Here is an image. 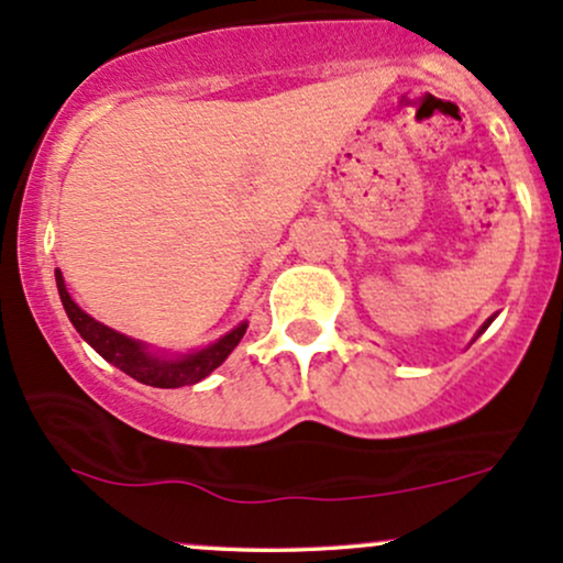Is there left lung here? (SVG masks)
Listing matches in <instances>:
<instances>
[{"instance_id": "left-lung-1", "label": "left lung", "mask_w": 563, "mask_h": 563, "mask_svg": "<svg viewBox=\"0 0 563 563\" xmlns=\"http://www.w3.org/2000/svg\"><path fill=\"white\" fill-rule=\"evenodd\" d=\"M489 322H493V318H489L487 322H484V325H482V331H487V328H489ZM482 331H479V333H482Z\"/></svg>"}]
</instances>
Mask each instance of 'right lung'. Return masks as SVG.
<instances>
[{
  "label": "right lung",
  "mask_w": 563,
  "mask_h": 563,
  "mask_svg": "<svg viewBox=\"0 0 563 563\" xmlns=\"http://www.w3.org/2000/svg\"><path fill=\"white\" fill-rule=\"evenodd\" d=\"M55 280H57V290H60L63 307H66V314L70 318V322H74L76 331L81 333V339L87 341L100 357H106L108 363L119 367V371H124L126 376L140 380V384L156 386V389H179V386L198 384L200 378L214 373L217 367L228 360V354L238 346V341L243 339L245 328H249L245 322H241L235 331L222 335L217 344L200 349L196 354H187V357H179V360H161L156 354L145 352L137 341L126 339V335L115 333L113 328L102 325V322L89 318L79 303L70 299L66 283H63L60 269H55Z\"/></svg>",
  "instance_id": "right-lung-1"
}]
</instances>
